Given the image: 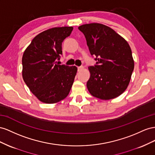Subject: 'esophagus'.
Wrapping results in <instances>:
<instances>
[{
  "label": "esophagus",
  "instance_id": "1",
  "mask_svg": "<svg viewBox=\"0 0 155 155\" xmlns=\"http://www.w3.org/2000/svg\"><path fill=\"white\" fill-rule=\"evenodd\" d=\"M84 69L83 66H81V67H78V71H81Z\"/></svg>",
  "mask_w": 155,
  "mask_h": 155
}]
</instances>
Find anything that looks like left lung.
<instances>
[{"label": "left lung", "mask_w": 155, "mask_h": 155, "mask_svg": "<svg viewBox=\"0 0 155 155\" xmlns=\"http://www.w3.org/2000/svg\"><path fill=\"white\" fill-rule=\"evenodd\" d=\"M78 29L84 34L91 54L96 56L97 65L88 67V91L102 100L116 98L129 86L134 68L129 43L112 28L103 24H85L78 26Z\"/></svg>", "instance_id": "8db88e82"}]
</instances>
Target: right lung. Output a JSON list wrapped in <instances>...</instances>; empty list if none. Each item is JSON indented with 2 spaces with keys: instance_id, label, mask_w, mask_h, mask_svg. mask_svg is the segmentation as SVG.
I'll list each match as a JSON object with an SVG mask.
<instances>
[{
  "instance_id": "right-lung-1",
  "label": "right lung",
  "mask_w": 155,
  "mask_h": 155,
  "mask_svg": "<svg viewBox=\"0 0 155 155\" xmlns=\"http://www.w3.org/2000/svg\"><path fill=\"white\" fill-rule=\"evenodd\" d=\"M73 29L72 26H63L43 31L32 39L23 53V78L41 102L58 103L69 94L77 68L56 64V60L62 54L61 43Z\"/></svg>"
}]
</instances>
